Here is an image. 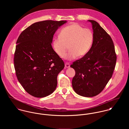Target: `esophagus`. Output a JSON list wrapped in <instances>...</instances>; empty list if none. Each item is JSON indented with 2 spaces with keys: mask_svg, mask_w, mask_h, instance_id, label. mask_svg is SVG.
Wrapping results in <instances>:
<instances>
[{
  "mask_svg": "<svg viewBox=\"0 0 129 129\" xmlns=\"http://www.w3.org/2000/svg\"><path fill=\"white\" fill-rule=\"evenodd\" d=\"M70 67V64L69 63H65V68H69Z\"/></svg>",
  "mask_w": 129,
  "mask_h": 129,
  "instance_id": "34e87169",
  "label": "esophagus"
}]
</instances>
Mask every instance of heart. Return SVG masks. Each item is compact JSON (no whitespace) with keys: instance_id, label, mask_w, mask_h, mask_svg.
Instances as JSON below:
<instances>
[{"instance_id":"b5f03b06","label":"heart","mask_w":129,"mask_h":129,"mask_svg":"<svg viewBox=\"0 0 129 129\" xmlns=\"http://www.w3.org/2000/svg\"><path fill=\"white\" fill-rule=\"evenodd\" d=\"M93 40L91 30L73 23L60 30L58 37L54 39L52 46L55 54L61 58L64 57L69 46L70 50L65 58L72 59L86 55L92 46Z\"/></svg>"}]
</instances>
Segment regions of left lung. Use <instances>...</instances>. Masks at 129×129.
Wrapping results in <instances>:
<instances>
[{
  "label": "left lung",
  "instance_id": "obj_1",
  "mask_svg": "<svg viewBox=\"0 0 129 129\" xmlns=\"http://www.w3.org/2000/svg\"><path fill=\"white\" fill-rule=\"evenodd\" d=\"M92 24L94 40L86 55L71 66L75 71L72 85L77 94L86 97L97 95L112 77L117 56L110 36L96 21Z\"/></svg>",
  "mask_w": 129,
  "mask_h": 129
}]
</instances>
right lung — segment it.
Instances as JSON below:
<instances>
[{
    "mask_svg": "<svg viewBox=\"0 0 129 129\" xmlns=\"http://www.w3.org/2000/svg\"><path fill=\"white\" fill-rule=\"evenodd\" d=\"M67 21L35 23L24 30L16 42L14 63L19 82L27 93L42 98L55 90L57 76L64 63L51 44L56 31Z\"/></svg>",
    "mask_w": 129,
    "mask_h": 129,
    "instance_id": "1",
    "label": "right lung"
}]
</instances>
